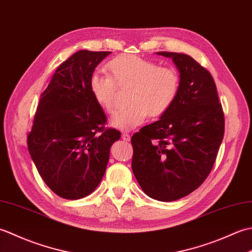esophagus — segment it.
Listing matches in <instances>:
<instances>
[{"mask_svg":"<svg viewBox=\"0 0 252 252\" xmlns=\"http://www.w3.org/2000/svg\"><path fill=\"white\" fill-rule=\"evenodd\" d=\"M121 137H122V140H123V141H126V142H129V141L131 140V136H130V134H129V133H126V132L122 133Z\"/></svg>","mask_w":252,"mask_h":252,"instance_id":"obj_1","label":"esophagus"}]
</instances>
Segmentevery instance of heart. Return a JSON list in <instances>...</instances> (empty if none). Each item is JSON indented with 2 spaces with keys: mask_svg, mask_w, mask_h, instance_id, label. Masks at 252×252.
Here are the masks:
<instances>
[{
  "mask_svg": "<svg viewBox=\"0 0 252 252\" xmlns=\"http://www.w3.org/2000/svg\"><path fill=\"white\" fill-rule=\"evenodd\" d=\"M111 76L94 73L90 78V91L94 99L105 111L116 108L117 83L119 88H129L127 104L110 119L111 126L130 131L141 126L147 115L160 117L173 105L180 89L179 76L173 69L159 67L158 63L134 55L117 57L108 63Z\"/></svg>",
  "mask_w": 252,
  "mask_h": 252,
  "instance_id": "heart-1",
  "label": "heart"
}]
</instances>
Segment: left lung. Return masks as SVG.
I'll list each match as a JSON object with an SVG mask.
<instances>
[{
    "label": "left lung",
    "instance_id": "left-lung-1",
    "mask_svg": "<svg viewBox=\"0 0 252 252\" xmlns=\"http://www.w3.org/2000/svg\"><path fill=\"white\" fill-rule=\"evenodd\" d=\"M171 58L180 73L173 105L131 138L132 170L147 196L173 201L198 189L215 164L224 135V115L207 69L181 53Z\"/></svg>",
    "mask_w": 252,
    "mask_h": 252
}]
</instances>
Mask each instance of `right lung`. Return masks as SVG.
Masks as SVG:
<instances>
[{
    "label": "right lung",
    "mask_w": 252,
    "mask_h": 252,
    "mask_svg": "<svg viewBox=\"0 0 252 252\" xmlns=\"http://www.w3.org/2000/svg\"><path fill=\"white\" fill-rule=\"evenodd\" d=\"M111 52L81 50L56 69L40 96L28 149L45 184L66 199L90 195L100 183L119 131L104 130L106 116L90 78Z\"/></svg>",
    "instance_id": "1"
}]
</instances>
